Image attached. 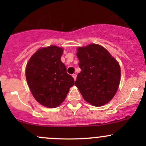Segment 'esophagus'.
I'll list each match as a JSON object with an SVG mask.
<instances>
[{"label": "esophagus", "mask_w": 146, "mask_h": 146, "mask_svg": "<svg viewBox=\"0 0 146 146\" xmlns=\"http://www.w3.org/2000/svg\"><path fill=\"white\" fill-rule=\"evenodd\" d=\"M72 76H73V79H74V80L75 81V80H76V78H77V75L76 74H73V75H72Z\"/></svg>", "instance_id": "esophagus-1"}]
</instances>
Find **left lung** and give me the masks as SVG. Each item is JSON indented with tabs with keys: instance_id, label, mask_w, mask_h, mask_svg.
I'll return each instance as SVG.
<instances>
[{
	"instance_id": "left-lung-1",
	"label": "left lung",
	"mask_w": 146,
	"mask_h": 146,
	"mask_svg": "<svg viewBox=\"0 0 146 146\" xmlns=\"http://www.w3.org/2000/svg\"><path fill=\"white\" fill-rule=\"evenodd\" d=\"M80 60L75 85L85 101L94 106H102L115 96L120 82L119 63L110 53L99 44L78 47Z\"/></svg>"
}]
</instances>
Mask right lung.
Listing matches in <instances>:
<instances>
[{"label": "right lung", "mask_w": 146, "mask_h": 146, "mask_svg": "<svg viewBox=\"0 0 146 146\" xmlns=\"http://www.w3.org/2000/svg\"><path fill=\"white\" fill-rule=\"evenodd\" d=\"M63 48L51 46L38 50L26 66V79L36 101L48 108H56L64 101L74 79L66 73L61 61Z\"/></svg>", "instance_id": "1"}]
</instances>
